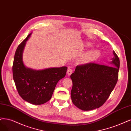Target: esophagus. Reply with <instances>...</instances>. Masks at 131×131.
Listing matches in <instances>:
<instances>
[{
    "instance_id": "34e87169",
    "label": "esophagus",
    "mask_w": 131,
    "mask_h": 131,
    "mask_svg": "<svg viewBox=\"0 0 131 131\" xmlns=\"http://www.w3.org/2000/svg\"><path fill=\"white\" fill-rule=\"evenodd\" d=\"M72 73H73V70H72L71 69H69L67 71V75H70Z\"/></svg>"
}]
</instances>
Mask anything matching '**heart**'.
I'll return each instance as SVG.
<instances>
[{"label": "heart", "mask_w": 131, "mask_h": 131, "mask_svg": "<svg viewBox=\"0 0 131 131\" xmlns=\"http://www.w3.org/2000/svg\"><path fill=\"white\" fill-rule=\"evenodd\" d=\"M88 46H91V44L90 43H88L87 44ZM100 53L99 52L96 50H91L88 51V52L85 53L80 58V61L83 63H86L89 62L91 61H93L97 59L98 57L99 56Z\"/></svg>", "instance_id": "1"}]
</instances>
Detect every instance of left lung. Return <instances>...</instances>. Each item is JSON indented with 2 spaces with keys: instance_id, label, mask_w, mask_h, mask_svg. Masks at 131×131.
<instances>
[{
  "instance_id": "8db88e82",
  "label": "left lung",
  "mask_w": 131,
  "mask_h": 131,
  "mask_svg": "<svg viewBox=\"0 0 131 131\" xmlns=\"http://www.w3.org/2000/svg\"><path fill=\"white\" fill-rule=\"evenodd\" d=\"M113 53L110 65L94 62L79 65L71 75L72 101L79 109L99 108L108 98L118 81L120 66L119 57L114 51Z\"/></svg>"
}]
</instances>
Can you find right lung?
Masks as SVG:
<instances>
[{"mask_svg":"<svg viewBox=\"0 0 131 131\" xmlns=\"http://www.w3.org/2000/svg\"><path fill=\"white\" fill-rule=\"evenodd\" d=\"M31 35H28L17 48L12 66L13 78L23 99L34 105H41L51 99L57 83L66 75L67 67L37 71L24 65L23 52Z\"/></svg>","mask_w":131,"mask_h":131,"instance_id":"right-lung-1","label":"right lung"}]
</instances>
